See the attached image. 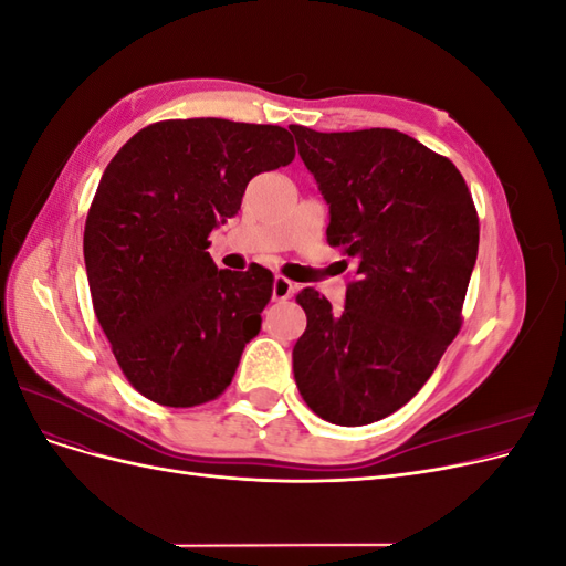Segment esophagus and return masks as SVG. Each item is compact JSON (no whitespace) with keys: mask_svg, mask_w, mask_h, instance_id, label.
<instances>
[{"mask_svg":"<svg viewBox=\"0 0 566 566\" xmlns=\"http://www.w3.org/2000/svg\"><path fill=\"white\" fill-rule=\"evenodd\" d=\"M293 281H287L285 276H276L273 279V300H287L290 295H293Z\"/></svg>","mask_w":566,"mask_h":566,"instance_id":"esophagus-1","label":"esophagus"}]
</instances>
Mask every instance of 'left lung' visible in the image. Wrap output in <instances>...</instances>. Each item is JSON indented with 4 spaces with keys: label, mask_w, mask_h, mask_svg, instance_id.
I'll use <instances>...</instances> for the list:
<instances>
[{
    "label": "left lung",
    "mask_w": 566,
    "mask_h": 566,
    "mask_svg": "<svg viewBox=\"0 0 566 566\" xmlns=\"http://www.w3.org/2000/svg\"><path fill=\"white\" fill-rule=\"evenodd\" d=\"M290 132L331 205L328 245L354 260L339 312L314 287L297 293L295 380L318 418L370 424L416 397L460 331L476 208L455 165L403 132Z\"/></svg>",
    "instance_id": "left-lung-1"
}]
</instances>
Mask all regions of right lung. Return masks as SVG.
<instances>
[{"instance_id": "right-lung-1", "label": "right lung", "mask_w": 566, "mask_h": 566, "mask_svg": "<svg viewBox=\"0 0 566 566\" xmlns=\"http://www.w3.org/2000/svg\"><path fill=\"white\" fill-rule=\"evenodd\" d=\"M279 125L163 119L136 132L98 181L84 224L94 314L129 385L160 406L214 401L262 328L273 273L217 269L210 233L252 177L285 167Z\"/></svg>"}]
</instances>
